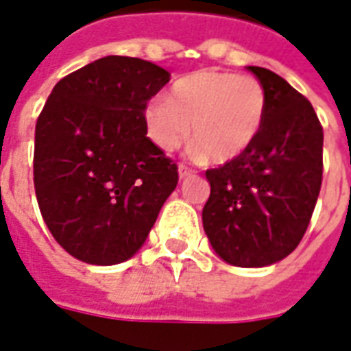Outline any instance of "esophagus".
<instances>
[{
  "instance_id": "obj_1",
  "label": "esophagus",
  "mask_w": 351,
  "mask_h": 351,
  "mask_svg": "<svg viewBox=\"0 0 351 351\" xmlns=\"http://www.w3.org/2000/svg\"><path fill=\"white\" fill-rule=\"evenodd\" d=\"M193 168H189L187 164H180V178L181 180H185V178H189L191 173H193Z\"/></svg>"
}]
</instances>
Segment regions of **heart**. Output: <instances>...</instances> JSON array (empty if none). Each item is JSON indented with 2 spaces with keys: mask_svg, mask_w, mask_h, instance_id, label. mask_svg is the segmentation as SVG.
Segmentation results:
<instances>
[{
  "mask_svg": "<svg viewBox=\"0 0 351 351\" xmlns=\"http://www.w3.org/2000/svg\"><path fill=\"white\" fill-rule=\"evenodd\" d=\"M267 115V90L257 77L200 69L171 84L166 100H153L143 121L151 141L176 151L189 140L193 124L195 153L211 162L242 156L261 134Z\"/></svg>",
  "mask_w": 351,
  "mask_h": 351,
  "instance_id": "b5f03b06",
  "label": "heart"
}]
</instances>
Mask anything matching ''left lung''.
Here are the masks:
<instances>
[{
  "label": "left lung",
  "instance_id": "obj_1",
  "mask_svg": "<svg viewBox=\"0 0 351 351\" xmlns=\"http://www.w3.org/2000/svg\"><path fill=\"white\" fill-rule=\"evenodd\" d=\"M267 90V115L242 156L206 170L204 230L221 259L267 267L306 232L323 178V128L312 104L267 68L247 66Z\"/></svg>",
  "mask_w": 351,
  "mask_h": 351
}]
</instances>
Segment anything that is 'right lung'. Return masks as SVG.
<instances>
[{"label":"right lung","instance_id":"add662e5","mask_svg":"<svg viewBox=\"0 0 351 351\" xmlns=\"http://www.w3.org/2000/svg\"><path fill=\"white\" fill-rule=\"evenodd\" d=\"M170 81L153 62L106 56L60 79L36 124L34 185L69 255L119 265L140 250L178 185V164L147 138V101Z\"/></svg>","mask_w":351,"mask_h":351}]
</instances>
